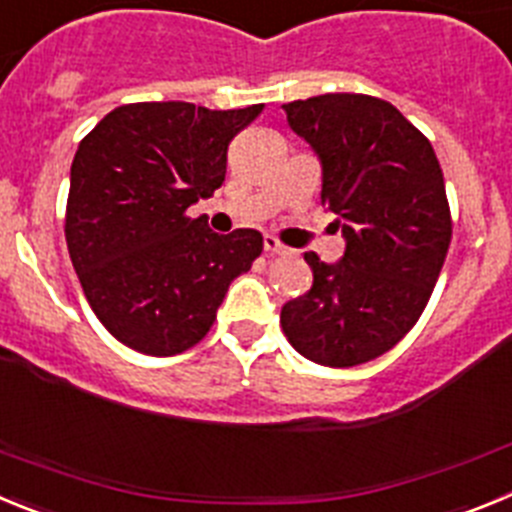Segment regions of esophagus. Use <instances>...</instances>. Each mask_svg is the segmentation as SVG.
<instances>
[{"instance_id": "1", "label": "esophagus", "mask_w": 512, "mask_h": 512, "mask_svg": "<svg viewBox=\"0 0 512 512\" xmlns=\"http://www.w3.org/2000/svg\"><path fill=\"white\" fill-rule=\"evenodd\" d=\"M264 251L269 256H279V253H287V246H282L274 235H264Z\"/></svg>"}]
</instances>
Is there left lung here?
<instances>
[{
    "label": "left lung",
    "mask_w": 512,
    "mask_h": 512,
    "mask_svg": "<svg viewBox=\"0 0 512 512\" xmlns=\"http://www.w3.org/2000/svg\"><path fill=\"white\" fill-rule=\"evenodd\" d=\"M282 107L318 156L320 202L346 241L336 264L305 253L312 287L282 307L284 336L315 364H366L418 323L441 274L451 243L441 166L384 99L320 94Z\"/></svg>",
    "instance_id": "8db88e82"
}]
</instances>
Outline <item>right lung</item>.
I'll list each match as a JSON object with an SVG mask.
<instances>
[{"label":"right lung","mask_w":512,"mask_h":512,"mask_svg":"<svg viewBox=\"0 0 512 512\" xmlns=\"http://www.w3.org/2000/svg\"><path fill=\"white\" fill-rule=\"evenodd\" d=\"M264 110L122 104L79 143L66 243L81 289L112 336L148 356L207 336L230 282L264 248L259 230L217 235L187 207L225 182L228 143Z\"/></svg>","instance_id":"right-lung-1"}]
</instances>
